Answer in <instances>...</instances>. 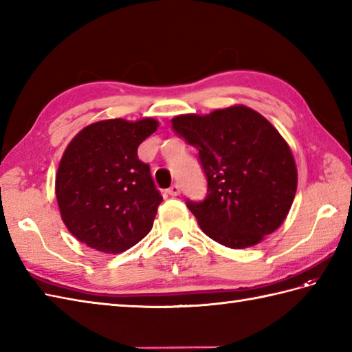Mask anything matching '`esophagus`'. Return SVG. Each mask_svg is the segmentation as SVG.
I'll return each instance as SVG.
<instances>
[{"label": "esophagus", "instance_id": "esophagus-1", "mask_svg": "<svg viewBox=\"0 0 352 352\" xmlns=\"http://www.w3.org/2000/svg\"><path fill=\"white\" fill-rule=\"evenodd\" d=\"M168 193L170 197H177V195H180V186L178 184H172L170 188L168 189Z\"/></svg>", "mask_w": 352, "mask_h": 352}]
</instances>
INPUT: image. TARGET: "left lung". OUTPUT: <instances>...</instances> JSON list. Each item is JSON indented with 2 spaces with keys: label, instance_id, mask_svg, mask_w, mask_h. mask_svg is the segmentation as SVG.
<instances>
[{
  "label": "left lung",
  "instance_id": "8db88e82",
  "mask_svg": "<svg viewBox=\"0 0 352 352\" xmlns=\"http://www.w3.org/2000/svg\"><path fill=\"white\" fill-rule=\"evenodd\" d=\"M199 153L207 198L186 201L204 233L223 246L250 248L274 233L294 203L298 170L278 130L246 106L172 118Z\"/></svg>",
  "mask_w": 352,
  "mask_h": 352
}]
</instances>
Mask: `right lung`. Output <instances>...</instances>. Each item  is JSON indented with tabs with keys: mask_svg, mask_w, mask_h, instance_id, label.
Here are the masks:
<instances>
[{
	"mask_svg": "<svg viewBox=\"0 0 352 352\" xmlns=\"http://www.w3.org/2000/svg\"><path fill=\"white\" fill-rule=\"evenodd\" d=\"M157 126L153 118L106 119L85 126L66 146L56 174L58 210L89 248L119 254L151 231L163 198L138 148Z\"/></svg>",
	"mask_w": 352,
	"mask_h": 352,
	"instance_id": "1",
	"label": "right lung"
}]
</instances>
